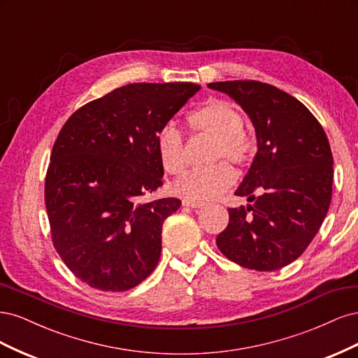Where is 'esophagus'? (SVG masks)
<instances>
[{"instance_id": "34e87169", "label": "esophagus", "mask_w": 358, "mask_h": 358, "mask_svg": "<svg viewBox=\"0 0 358 358\" xmlns=\"http://www.w3.org/2000/svg\"><path fill=\"white\" fill-rule=\"evenodd\" d=\"M182 204L185 206V208L197 209V208H201V206H203L204 203H201V201H192V200H183V201H182Z\"/></svg>"}]
</instances>
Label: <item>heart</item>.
I'll list each match as a JSON object with an SVG mask.
<instances>
[{
    "mask_svg": "<svg viewBox=\"0 0 358 358\" xmlns=\"http://www.w3.org/2000/svg\"><path fill=\"white\" fill-rule=\"evenodd\" d=\"M188 124L192 131L215 137L210 161L227 159L234 166H243L252 158L255 140L243 129L245 117L237 107L221 99H210L194 110ZM157 154L166 173L178 176L187 167V145L180 129L173 124L159 128L155 138ZM236 180L234 170L225 161L209 167L187 171L175 185L173 192L192 201H206L221 196Z\"/></svg>",
    "mask_w": 358,
    "mask_h": 358,
    "instance_id": "obj_1",
    "label": "heart"
}]
</instances>
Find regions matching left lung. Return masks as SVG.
<instances>
[{
    "instance_id": "left-lung-1",
    "label": "left lung",
    "mask_w": 358,
    "mask_h": 358,
    "mask_svg": "<svg viewBox=\"0 0 358 358\" xmlns=\"http://www.w3.org/2000/svg\"><path fill=\"white\" fill-rule=\"evenodd\" d=\"M251 117L258 150L236 196L254 201L230 208L220 251L236 264L272 272L297 259L326 218L333 155L318 119L294 96L257 80L209 83Z\"/></svg>"
}]
</instances>
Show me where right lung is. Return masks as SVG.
<instances>
[{
  "label": "right lung",
  "mask_w": 358,
  "mask_h": 358,
  "mask_svg": "<svg viewBox=\"0 0 358 358\" xmlns=\"http://www.w3.org/2000/svg\"><path fill=\"white\" fill-rule=\"evenodd\" d=\"M200 90L191 82L129 83L86 103L64 124L45 180L52 242L71 273L100 291L145 280L161 255L175 197L162 185L157 133Z\"/></svg>",
  "instance_id": "obj_1"
}]
</instances>
